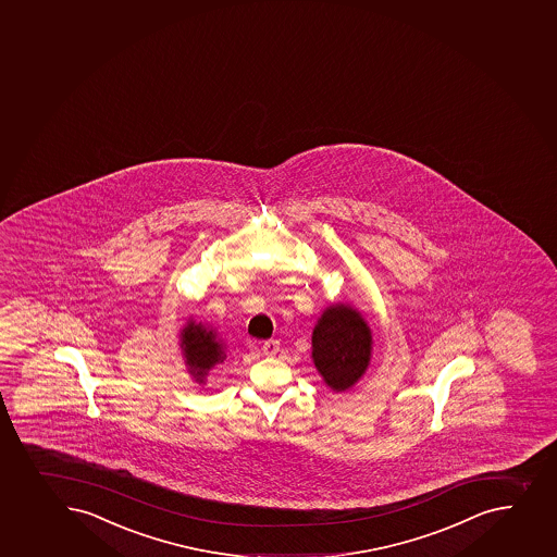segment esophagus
<instances>
[{"label":"esophagus","mask_w":557,"mask_h":557,"mask_svg":"<svg viewBox=\"0 0 557 557\" xmlns=\"http://www.w3.org/2000/svg\"><path fill=\"white\" fill-rule=\"evenodd\" d=\"M261 350H263L264 356H274V354L280 352V342L269 339V342H264L261 345Z\"/></svg>","instance_id":"obj_1"}]
</instances>
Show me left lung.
<instances>
[{
	"instance_id": "obj_1",
	"label": "left lung",
	"mask_w": 557,
	"mask_h": 557,
	"mask_svg": "<svg viewBox=\"0 0 557 557\" xmlns=\"http://www.w3.org/2000/svg\"><path fill=\"white\" fill-rule=\"evenodd\" d=\"M372 331L350 304H331L312 331V361L331 391L347 392L369 370Z\"/></svg>"
}]
</instances>
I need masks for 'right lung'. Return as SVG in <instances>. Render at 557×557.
I'll return each mask as SVG.
<instances>
[{
  "mask_svg": "<svg viewBox=\"0 0 557 557\" xmlns=\"http://www.w3.org/2000/svg\"><path fill=\"white\" fill-rule=\"evenodd\" d=\"M180 348L188 374L199 385H205L210 370L226 359L225 343L221 342L215 329L194 320L193 315L180 331Z\"/></svg>",
  "mask_w": 557,
  "mask_h": 557,
  "instance_id": "1",
  "label": "right lung"
}]
</instances>
